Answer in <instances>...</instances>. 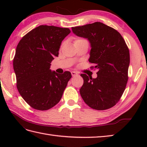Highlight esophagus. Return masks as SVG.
<instances>
[{
    "instance_id": "obj_1",
    "label": "esophagus",
    "mask_w": 147,
    "mask_h": 147,
    "mask_svg": "<svg viewBox=\"0 0 147 147\" xmlns=\"http://www.w3.org/2000/svg\"><path fill=\"white\" fill-rule=\"evenodd\" d=\"M71 75L73 76H75L78 75V73L76 71H71Z\"/></svg>"
}]
</instances>
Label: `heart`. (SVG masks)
I'll use <instances>...</instances> for the list:
<instances>
[{
  "mask_svg": "<svg viewBox=\"0 0 147 147\" xmlns=\"http://www.w3.org/2000/svg\"><path fill=\"white\" fill-rule=\"evenodd\" d=\"M83 40V39H82V38H77V39H76L75 40H74V42L78 41V40Z\"/></svg>",
  "mask_w": 147,
  "mask_h": 147,
  "instance_id": "obj_1",
  "label": "heart"
}]
</instances>
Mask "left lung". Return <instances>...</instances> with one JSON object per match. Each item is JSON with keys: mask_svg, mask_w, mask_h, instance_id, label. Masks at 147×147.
<instances>
[{"mask_svg": "<svg viewBox=\"0 0 147 147\" xmlns=\"http://www.w3.org/2000/svg\"><path fill=\"white\" fill-rule=\"evenodd\" d=\"M72 31L88 39L91 45L88 61L95 65L92 68L98 69L96 78L81 74L84 80L81 96L95 110L112 107L123 94L128 80L130 57L125 41L117 30L100 22L72 27Z\"/></svg>", "mask_w": 147, "mask_h": 147, "instance_id": "left-lung-1", "label": "left lung"}]
</instances>
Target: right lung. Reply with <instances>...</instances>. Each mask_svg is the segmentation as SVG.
Wrapping results in <instances>:
<instances>
[{"instance_id":"1","label":"right lung","mask_w":147,"mask_h":147,"mask_svg":"<svg viewBox=\"0 0 147 147\" xmlns=\"http://www.w3.org/2000/svg\"><path fill=\"white\" fill-rule=\"evenodd\" d=\"M70 32L66 28L40 25L17 45L13 59L17 88L33 109L46 111L58 104L71 78L70 72L60 74L50 69L54 57H58L62 41Z\"/></svg>"}]
</instances>
